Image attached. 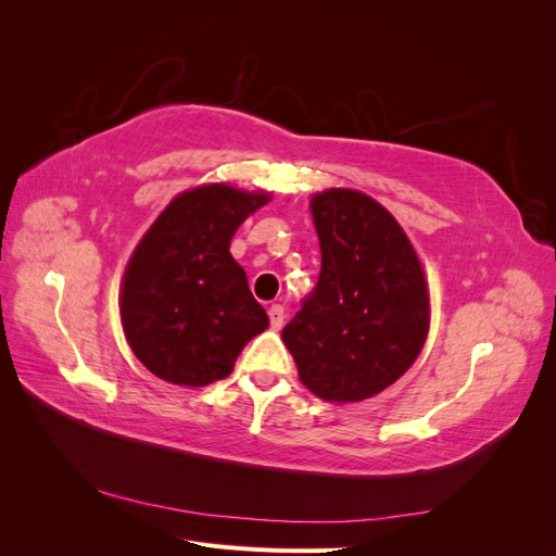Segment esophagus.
I'll return each mask as SVG.
<instances>
[{
	"label": "esophagus",
	"instance_id": "34e87169",
	"mask_svg": "<svg viewBox=\"0 0 556 556\" xmlns=\"http://www.w3.org/2000/svg\"><path fill=\"white\" fill-rule=\"evenodd\" d=\"M268 319H271V329H280L282 323H285V311L280 304H274L271 308H268Z\"/></svg>",
	"mask_w": 556,
	"mask_h": 556
}]
</instances>
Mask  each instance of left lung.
<instances>
[{
	"label": "left lung",
	"instance_id": "left-lung-1",
	"mask_svg": "<svg viewBox=\"0 0 556 556\" xmlns=\"http://www.w3.org/2000/svg\"><path fill=\"white\" fill-rule=\"evenodd\" d=\"M323 268L282 329L299 378L336 403L380 394L429 333V290L406 231L376 199L331 188L311 199Z\"/></svg>",
	"mask_w": 556,
	"mask_h": 556
}]
</instances>
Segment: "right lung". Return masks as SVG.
Here are the masks:
<instances>
[{"mask_svg": "<svg viewBox=\"0 0 556 556\" xmlns=\"http://www.w3.org/2000/svg\"><path fill=\"white\" fill-rule=\"evenodd\" d=\"M271 199L225 182L178 194L134 250L121 317L134 355L157 378L204 387L231 374L250 339L268 327L229 243Z\"/></svg>", "mask_w": 556, "mask_h": 556, "instance_id": "obj_1", "label": "right lung"}]
</instances>
